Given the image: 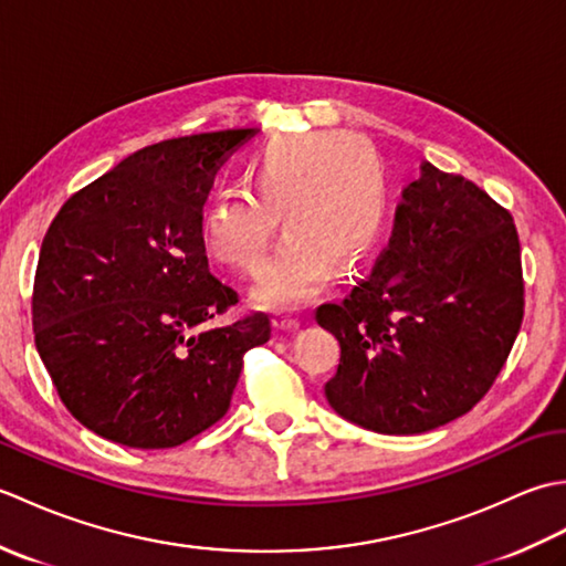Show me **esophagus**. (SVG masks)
<instances>
[{"instance_id": "esophagus-1", "label": "esophagus", "mask_w": 566, "mask_h": 566, "mask_svg": "<svg viewBox=\"0 0 566 566\" xmlns=\"http://www.w3.org/2000/svg\"><path fill=\"white\" fill-rule=\"evenodd\" d=\"M298 316L292 314V311H276L272 316V326L280 328V331H296L298 328Z\"/></svg>"}]
</instances>
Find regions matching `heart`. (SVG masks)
<instances>
[{"mask_svg":"<svg viewBox=\"0 0 566 566\" xmlns=\"http://www.w3.org/2000/svg\"><path fill=\"white\" fill-rule=\"evenodd\" d=\"M251 191H223L203 219L213 258L255 274L276 231L284 238L252 286L264 308L294 306L314 296L335 270L350 268L375 243L384 216L377 155L355 136L298 134L264 143L243 163Z\"/></svg>","mask_w":566,"mask_h":566,"instance_id":"1","label":"heart"}]
</instances>
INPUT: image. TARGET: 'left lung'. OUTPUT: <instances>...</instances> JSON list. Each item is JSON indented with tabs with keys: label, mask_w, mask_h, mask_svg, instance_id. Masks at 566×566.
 Segmentation results:
<instances>
[{
	"label": "left lung",
	"mask_w": 566,
	"mask_h": 566,
	"mask_svg": "<svg viewBox=\"0 0 566 566\" xmlns=\"http://www.w3.org/2000/svg\"><path fill=\"white\" fill-rule=\"evenodd\" d=\"M521 243L511 213L474 182L420 165L375 270L316 308L340 343L333 411L384 436L464 416L494 384L523 323Z\"/></svg>",
	"instance_id": "1"
}]
</instances>
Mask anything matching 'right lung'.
Returning <instances> with one entry per match:
<instances>
[{
  "instance_id": "1",
  "label": "right lung",
  "mask_w": 566,
  "mask_h": 566,
  "mask_svg": "<svg viewBox=\"0 0 566 566\" xmlns=\"http://www.w3.org/2000/svg\"><path fill=\"white\" fill-rule=\"evenodd\" d=\"M255 128L143 148L70 197L43 238L33 335L84 428L138 450L219 420L270 318L213 326L238 294L209 272L201 209L219 165Z\"/></svg>"
}]
</instances>
